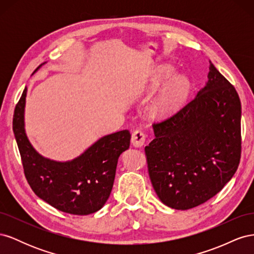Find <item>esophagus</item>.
Wrapping results in <instances>:
<instances>
[{"label": "esophagus", "mask_w": 254, "mask_h": 254, "mask_svg": "<svg viewBox=\"0 0 254 254\" xmlns=\"http://www.w3.org/2000/svg\"><path fill=\"white\" fill-rule=\"evenodd\" d=\"M146 142V134L144 133L143 130L136 129L133 131L131 135V143L134 147H142V146Z\"/></svg>", "instance_id": "esophagus-1"}]
</instances>
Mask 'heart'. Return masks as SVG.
<instances>
[{
    "label": "heart",
    "mask_w": 254,
    "mask_h": 254,
    "mask_svg": "<svg viewBox=\"0 0 254 254\" xmlns=\"http://www.w3.org/2000/svg\"><path fill=\"white\" fill-rule=\"evenodd\" d=\"M176 75L175 67L171 64H161L157 67L153 88H159L167 83L155 103V110L164 114L175 111L186 103L190 92V81L184 75Z\"/></svg>",
    "instance_id": "obj_1"
}]
</instances>
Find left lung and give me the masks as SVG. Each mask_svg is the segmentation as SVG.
<instances>
[{
    "instance_id": "left-lung-1",
    "label": "left lung",
    "mask_w": 254,
    "mask_h": 254,
    "mask_svg": "<svg viewBox=\"0 0 254 254\" xmlns=\"http://www.w3.org/2000/svg\"><path fill=\"white\" fill-rule=\"evenodd\" d=\"M207 78L193 101L153 123L155 139L145 147L153 190L172 209L189 210L207 201L240 164V97L212 63Z\"/></svg>"
}]
</instances>
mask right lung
<instances>
[{
  "label": "right lung",
  "instance_id": "obj_1",
  "mask_svg": "<svg viewBox=\"0 0 254 254\" xmlns=\"http://www.w3.org/2000/svg\"><path fill=\"white\" fill-rule=\"evenodd\" d=\"M26 92L25 88L14 109L12 129L30 188L42 200L64 213L89 215L101 210L110 196L119 157L129 148V130L101 137L79 157L66 162L44 158L25 133Z\"/></svg>",
  "mask_w": 254,
  "mask_h": 254
}]
</instances>
